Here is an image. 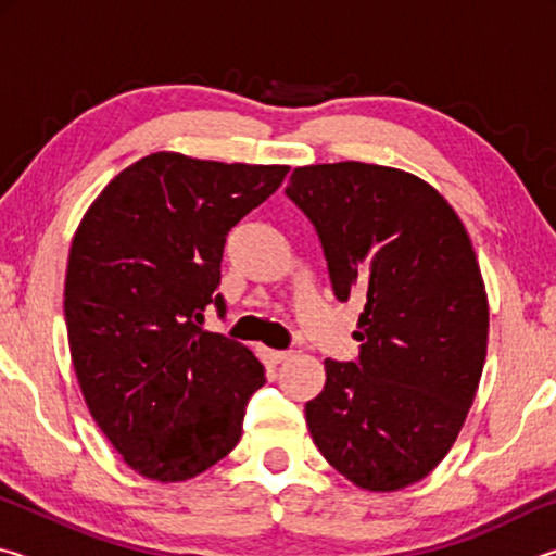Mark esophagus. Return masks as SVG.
I'll return each instance as SVG.
<instances>
[{"instance_id":"obj_1","label":"esophagus","mask_w":556,"mask_h":556,"mask_svg":"<svg viewBox=\"0 0 556 556\" xmlns=\"http://www.w3.org/2000/svg\"><path fill=\"white\" fill-rule=\"evenodd\" d=\"M265 357H267V363H271V365H277V363H285L287 357H291V353L289 351H265Z\"/></svg>"}]
</instances>
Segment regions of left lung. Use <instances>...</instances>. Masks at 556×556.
<instances>
[{
    "label": "left lung",
    "instance_id": "obj_1",
    "mask_svg": "<svg viewBox=\"0 0 556 556\" xmlns=\"http://www.w3.org/2000/svg\"><path fill=\"white\" fill-rule=\"evenodd\" d=\"M287 195L321 240L338 301H363L355 363L326 357L306 402L324 458L375 493L429 476L481 382L488 296L464 223L437 188L400 168L299 166Z\"/></svg>",
    "mask_w": 556,
    "mask_h": 556
}]
</instances>
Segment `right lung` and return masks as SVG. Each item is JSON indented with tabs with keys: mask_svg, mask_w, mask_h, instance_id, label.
<instances>
[{
	"mask_svg": "<svg viewBox=\"0 0 556 556\" xmlns=\"http://www.w3.org/2000/svg\"><path fill=\"white\" fill-rule=\"evenodd\" d=\"M287 172L156 152L112 178L75 230L63 294L73 368L92 419L139 476L188 481L242 437L265 368L203 331V314H225V238Z\"/></svg>",
	"mask_w": 556,
	"mask_h": 556,
	"instance_id": "1",
	"label": "right lung"
}]
</instances>
